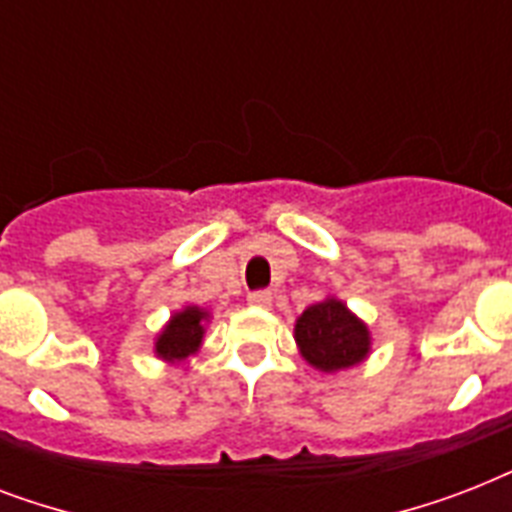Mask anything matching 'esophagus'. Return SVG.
<instances>
[{
    "instance_id": "1",
    "label": "esophagus",
    "mask_w": 512,
    "mask_h": 512,
    "mask_svg": "<svg viewBox=\"0 0 512 512\" xmlns=\"http://www.w3.org/2000/svg\"><path fill=\"white\" fill-rule=\"evenodd\" d=\"M249 300V305H252V308H271V300H273V295L271 292H252V295L247 297Z\"/></svg>"
}]
</instances>
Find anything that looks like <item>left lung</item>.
I'll use <instances>...</instances> for the list:
<instances>
[{"label": "left lung", "instance_id": "8db88e82", "mask_svg": "<svg viewBox=\"0 0 512 512\" xmlns=\"http://www.w3.org/2000/svg\"><path fill=\"white\" fill-rule=\"evenodd\" d=\"M295 342L305 364L324 374L353 369L372 353V332L340 297L308 305L295 321Z\"/></svg>", "mask_w": 512, "mask_h": 512}]
</instances>
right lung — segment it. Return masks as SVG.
<instances>
[{
	"instance_id": "add662e5",
	"label": "right lung",
	"mask_w": 512,
	"mask_h": 512,
	"mask_svg": "<svg viewBox=\"0 0 512 512\" xmlns=\"http://www.w3.org/2000/svg\"><path fill=\"white\" fill-rule=\"evenodd\" d=\"M209 319H212V313L193 303L172 313L170 321L159 329L154 340L156 358H162L167 364H180L188 356H196L204 335H207Z\"/></svg>"
}]
</instances>
